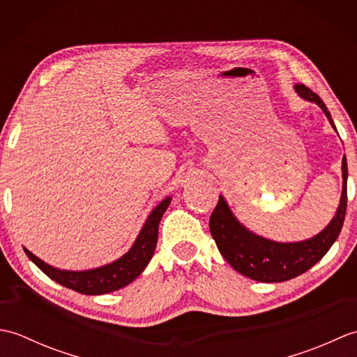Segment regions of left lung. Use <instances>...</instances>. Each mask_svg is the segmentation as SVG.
<instances>
[{"instance_id": "obj_1", "label": "left lung", "mask_w": 357, "mask_h": 357, "mask_svg": "<svg viewBox=\"0 0 357 357\" xmlns=\"http://www.w3.org/2000/svg\"><path fill=\"white\" fill-rule=\"evenodd\" d=\"M294 90L301 98L319 105L336 130L327 105L319 96L304 84H296ZM347 158L344 156L342 196L335 218L314 238L301 242H275L257 236L234 218L225 199L219 196L208 222L219 252L234 270L257 282H284L302 275L322 259L342 230L347 211Z\"/></svg>"}]
</instances>
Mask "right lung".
<instances>
[{"label":"right lung","mask_w":357,"mask_h":357,"mask_svg":"<svg viewBox=\"0 0 357 357\" xmlns=\"http://www.w3.org/2000/svg\"><path fill=\"white\" fill-rule=\"evenodd\" d=\"M170 201L172 198H165L151 210L135 244L124 256H121L119 259L113 261L112 264L102 265L100 268L86 271L59 270L41 261L40 257L30 253L27 248H24V252L29 259L50 279L67 288H72L75 291L82 294H105L119 290V288L133 282L150 262L158 242L159 221H161L167 207L170 206Z\"/></svg>","instance_id":"obj_1"}]
</instances>
